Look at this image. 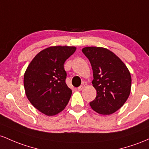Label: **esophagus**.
<instances>
[{"label": "esophagus", "mask_w": 149, "mask_h": 149, "mask_svg": "<svg viewBox=\"0 0 149 149\" xmlns=\"http://www.w3.org/2000/svg\"><path fill=\"white\" fill-rule=\"evenodd\" d=\"M84 87H85V85L83 84H81V86H79V87L77 88V90H78V91H81V90L84 88Z\"/></svg>", "instance_id": "34e87169"}]
</instances>
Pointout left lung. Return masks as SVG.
<instances>
[{
  "label": "left lung",
  "mask_w": 149,
  "mask_h": 149,
  "mask_svg": "<svg viewBox=\"0 0 149 149\" xmlns=\"http://www.w3.org/2000/svg\"><path fill=\"white\" fill-rule=\"evenodd\" d=\"M82 52L93 70L92 84L96 97L90 102L91 108L102 115L119 110L127 100L132 78L125 63L114 53L102 47H85Z\"/></svg>",
  "instance_id": "8db88e82"
}]
</instances>
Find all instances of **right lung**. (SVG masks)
Returning a JSON list of instances; mask_svg holds the SVG:
<instances>
[{
	"label": "right lung",
	"instance_id": "right-lung-1",
	"mask_svg": "<svg viewBox=\"0 0 149 149\" xmlns=\"http://www.w3.org/2000/svg\"><path fill=\"white\" fill-rule=\"evenodd\" d=\"M74 46H51L43 49L29 63L24 75L28 100L38 111L53 116L65 109L72 95L67 86L64 63Z\"/></svg>",
	"mask_w": 149,
	"mask_h": 149
}]
</instances>
